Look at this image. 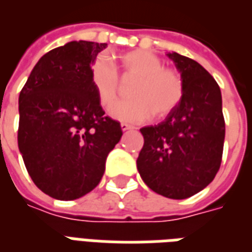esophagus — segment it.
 <instances>
[{"label": "esophagus", "instance_id": "esophagus-1", "mask_svg": "<svg viewBox=\"0 0 252 252\" xmlns=\"http://www.w3.org/2000/svg\"><path fill=\"white\" fill-rule=\"evenodd\" d=\"M121 128H122V131H127V130H131L134 128L131 125H127V124H121Z\"/></svg>", "mask_w": 252, "mask_h": 252}]
</instances>
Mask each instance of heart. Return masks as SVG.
Listing matches in <instances>:
<instances>
[{"label":"heart","instance_id":"b5f03b06","mask_svg":"<svg viewBox=\"0 0 252 252\" xmlns=\"http://www.w3.org/2000/svg\"><path fill=\"white\" fill-rule=\"evenodd\" d=\"M124 77H137L130 90L133 99L117 102L110 115L121 122H145L153 117H164L177 107L183 94V81L177 71L162 67V61L147 50H130L119 57ZM90 81L98 101L109 107L115 101L119 78L109 57L98 56L90 67Z\"/></svg>","mask_w":252,"mask_h":252}]
</instances>
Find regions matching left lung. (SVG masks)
<instances>
[{
    "mask_svg": "<svg viewBox=\"0 0 252 252\" xmlns=\"http://www.w3.org/2000/svg\"><path fill=\"white\" fill-rule=\"evenodd\" d=\"M183 81V94L163 122L141 128V178L157 194L186 199L213 182L222 162L224 118L222 94L198 62L167 53Z\"/></svg>",
    "mask_w": 252,
    "mask_h": 252,
    "instance_id": "left-lung-1",
    "label": "left lung"
}]
</instances>
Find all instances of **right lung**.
<instances>
[{
	"mask_svg": "<svg viewBox=\"0 0 252 252\" xmlns=\"http://www.w3.org/2000/svg\"><path fill=\"white\" fill-rule=\"evenodd\" d=\"M106 46L71 41L53 49L20 93L18 149L35 186L54 199H77L97 187L122 137L90 81L92 63Z\"/></svg>",
	"mask_w": 252,
	"mask_h": 252,
	"instance_id": "1",
	"label": "right lung"
}]
</instances>
